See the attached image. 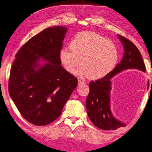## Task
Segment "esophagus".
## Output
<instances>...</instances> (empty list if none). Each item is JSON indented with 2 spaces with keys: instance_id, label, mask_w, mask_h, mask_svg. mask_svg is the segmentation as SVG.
I'll use <instances>...</instances> for the list:
<instances>
[{
  "instance_id": "1",
  "label": "esophagus",
  "mask_w": 152,
  "mask_h": 152,
  "mask_svg": "<svg viewBox=\"0 0 152 152\" xmlns=\"http://www.w3.org/2000/svg\"><path fill=\"white\" fill-rule=\"evenodd\" d=\"M85 81H82V80H80V79L78 80V85H81L85 84Z\"/></svg>"
}]
</instances>
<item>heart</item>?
I'll list each match as a JSON object with an SVG mask.
<instances>
[{
  "instance_id": "obj_1",
  "label": "heart",
  "mask_w": 152,
  "mask_h": 152,
  "mask_svg": "<svg viewBox=\"0 0 152 152\" xmlns=\"http://www.w3.org/2000/svg\"><path fill=\"white\" fill-rule=\"evenodd\" d=\"M70 49L60 51L59 60L68 73H75L81 64L80 73L88 78L98 79L115 67L118 59V49L114 43L93 31L76 34L70 42Z\"/></svg>"
}]
</instances>
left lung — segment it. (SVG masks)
I'll return each instance as SVG.
<instances>
[{
	"instance_id": "left-lung-1",
	"label": "left lung",
	"mask_w": 152,
	"mask_h": 152,
	"mask_svg": "<svg viewBox=\"0 0 152 152\" xmlns=\"http://www.w3.org/2000/svg\"><path fill=\"white\" fill-rule=\"evenodd\" d=\"M118 36L124 49V56L121 63L117 64L114 69L104 77L90 83V91L86 101L87 114L91 122L100 129L105 130H114L126 126L124 123L114 118L111 113L110 79L122 71L128 69H137L145 72V64L139 50L129 39L121 35Z\"/></svg>"
}]
</instances>
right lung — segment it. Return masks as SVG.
Segmentation results:
<instances>
[{"label":"right lung","instance_id":"right-lung-1","mask_svg":"<svg viewBox=\"0 0 152 152\" xmlns=\"http://www.w3.org/2000/svg\"><path fill=\"white\" fill-rule=\"evenodd\" d=\"M67 29L48 28L20 48L10 69L8 92L21 115L36 126L49 124L61 114L77 79L61 65L59 52ZM47 62L42 66L40 58Z\"/></svg>","mask_w":152,"mask_h":152}]
</instances>
